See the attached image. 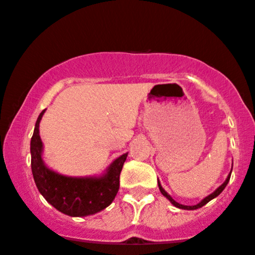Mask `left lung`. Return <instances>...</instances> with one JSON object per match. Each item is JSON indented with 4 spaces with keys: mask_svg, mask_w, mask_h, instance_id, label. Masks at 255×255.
Instances as JSON below:
<instances>
[{
    "mask_svg": "<svg viewBox=\"0 0 255 255\" xmlns=\"http://www.w3.org/2000/svg\"><path fill=\"white\" fill-rule=\"evenodd\" d=\"M232 168H233V167H232ZM231 173H232V170H231ZM231 173H229V175H228V177H227L226 182H224L223 184H222V185H219V187L217 188L216 190H214L213 193H212V194H209L208 197H206V198H204L203 201H202V202H199V203H198V204H196V206H184V204H180V203H178V202H175L174 199H173L172 197H170L169 194H168L167 192H165V190L163 189V188H162V185H160V183H159V182H158V187H159L160 193H162L163 196H164L165 198H167L168 201H169L170 203H172L173 206H174V207H177V208H180V209H187V211H194V209L202 208V207H203L204 204H207V203H208V202H211L212 199H213V198H216V197H218L219 194H221L222 192H223V189H224V188L227 187V184H228L229 179H231Z\"/></svg>",
    "mask_w": 255,
    "mask_h": 255,
    "instance_id": "left-lung-1",
    "label": "left lung"
}]
</instances>
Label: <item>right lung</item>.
<instances>
[{
    "label": "right lung",
    "mask_w": 255,
    "mask_h": 255,
    "mask_svg": "<svg viewBox=\"0 0 255 255\" xmlns=\"http://www.w3.org/2000/svg\"><path fill=\"white\" fill-rule=\"evenodd\" d=\"M39 113L31 138V168L39 193L57 211L71 217H86L107 208L120 189V174L128 153L111 163L101 177H68L49 169L42 159Z\"/></svg>",
    "instance_id": "obj_1"
}]
</instances>
